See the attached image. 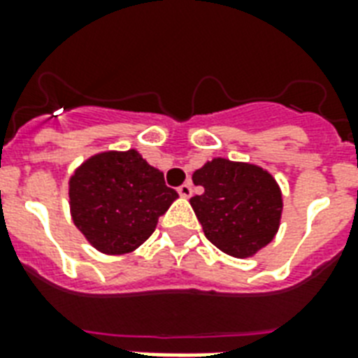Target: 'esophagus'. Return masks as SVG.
<instances>
[{"mask_svg":"<svg viewBox=\"0 0 358 358\" xmlns=\"http://www.w3.org/2000/svg\"><path fill=\"white\" fill-rule=\"evenodd\" d=\"M178 193H180V196H184V199H189V196L193 195V187H191L189 182H187V184L180 185Z\"/></svg>","mask_w":358,"mask_h":358,"instance_id":"1","label":"esophagus"}]
</instances>
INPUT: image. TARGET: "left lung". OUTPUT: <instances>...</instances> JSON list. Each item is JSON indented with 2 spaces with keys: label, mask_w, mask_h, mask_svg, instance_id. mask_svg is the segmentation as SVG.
Returning <instances> with one entry per match:
<instances>
[{
  "label": "left lung",
  "mask_w": 358,
  "mask_h": 358,
  "mask_svg": "<svg viewBox=\"0 0 358 358\" xmlns=\"http://www.w3.org/2000/svg\"><path fill=\"white\" fill-rule=\"evenodd\" d=\"M193 184L204 191L191 199V206L217 249L247 258L275 238L282 195L267 171L217 157L193 173Z\"/></svg>",
  "instance_id": "obj_1"
}]
</instances>
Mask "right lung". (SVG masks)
<instances>
[{"label":"right lung","instance_id":"right-lung-1","mask_svg":"<svg viewBox=\"0 0 358 358\" xmlns=\"http://www.w3.org/2000/svg\"><path fill=\"white\" fill-rule=\"evenodd\" d=\"M70 213L94 249L124 255L156 230L157 219L178 199L163 173L137 150L89 157L70 178Z\"/></svg>","mask_w":358,"mask_h":358}]
</instances>
